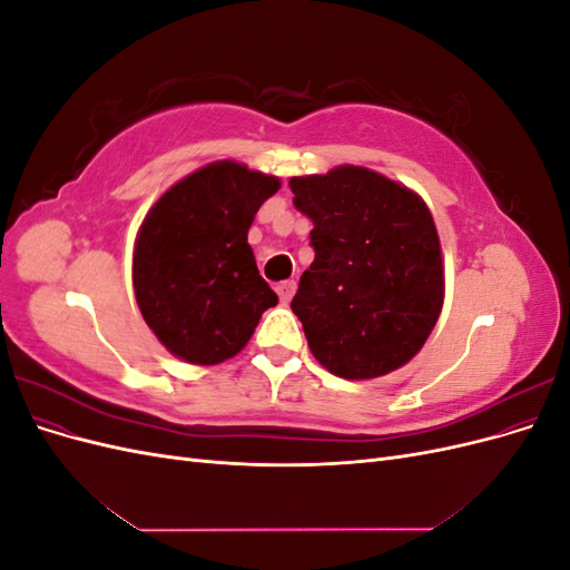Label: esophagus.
<instances>
[{
	"mask_svg": "<svg viewBox=\"0 0 570 570\" xmlns=\"http://www.w3.org/2000/svg\"><path fill=\"white\" fill-rule=\"evenodd\" d=\"M295 289H297V283H295V281L281 283V285H278V297H281V302H283V304H289L292 295H295Z\"/></svg>",
	"mask_w": 570,
	"mask_h": 570,
	"instance_id": "1",
	"label": "esophagus"
}]
</instances>
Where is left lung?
I'll return each instance as SVG.
<instances>
[{
	"label": "left lung",
	"mask_w": 570,
	"mask_h": 570,
	"mask_svg": "<svg viewBox=\"0 0 570 570\" xmlns=\"http://www.w3.org/2000/svg\"><path fill=\"white\" fill-rule=\"evenodd\" d=\"M292 204L312 218L314 264L292 312L321 366L371 381L421 352L444 302L433 214L409 187L364 166L289 180Z\"/></svg>",
	"instance_id": "8db88e82"
}]
</instances>
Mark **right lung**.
Segmentation results:
<instances>
[{
    "instance_id": "add662e5",
    "label": "right lung",
    "mask_w": 570,
    "mask_h": 570,
    "mask_svg": "<svg viewBox=\"0 0 570 570\" xmlns=\"http://www.w3.org/2000/svg\"><path fill=\"white\" fill-rule=\"evenodd\" d=\"M281 189L275 176L214 161L151 206L135 239L132 287L164 347L197 366L245 350L278 295L258 275L247 243L252 220Z\"/></svg>"
}]
</instances>
